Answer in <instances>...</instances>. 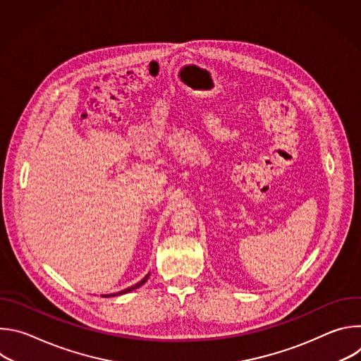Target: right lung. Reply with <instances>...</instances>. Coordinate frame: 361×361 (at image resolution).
<instances>
[{"label":"right lung","instance_id":"1","mask_svg":"<svg viewBox=\"0 0 361 361\" xmlns=\"http://www.w3.org/2000/svg\"><path fill=\"white\" fill-rule=\"evenodd\" d=\"M148 276H149V273L141 280V281H138L137 284H134V286H131V287H128V288H126V290H121V291H118V293H114V294H104L102 297H114V295H121V294H126V293H128V291H133V290H135V288H138V287H141L145 281H147V279H148Z\"/></svg>","mask_w":361,"mask_h":361}]
</instances>
